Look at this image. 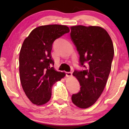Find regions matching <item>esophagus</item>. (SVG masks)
Segmentation results:
<instances>
[{
	"label": "esophagus",
	"instance_id": "34e87169",
	"mask_svg": "<svg viewBox=\"0 0 129 129\" xmlns=\"http://www.w3.org/2000/svg\"><path fill=\"white\" fill-rule=\"evenodd\" d=\"M66 75L67 77H70L72 76V72H66Z\"/></svg>",
	"mask_w": 129,
	"mask_h": 129
}]
</instances>
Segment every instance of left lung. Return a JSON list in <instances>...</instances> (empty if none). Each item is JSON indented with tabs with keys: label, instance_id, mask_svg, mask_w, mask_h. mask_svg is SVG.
I'll use <instances>...</instances> for the list:
<instances>
[{
	"label": "left lung",
	"instance_id": "8db88e82",
	"mask_svg": "<svg viewBox=\"0 0 129 129\" xmlns=\"http://www.w3.org/2000/svg\"><path fill=\"white\" fill-rule=\"evenodd\" d=\"M70 38L79 54L80 66L84 68L73 73L81 88L72 100L77 107L87 109L96 102L107 83L114 56L113 42L106 29L97 26H72Z\"/></svg>",
	"mask_w": 129,
	"mask_h": 129
}]
</instances>
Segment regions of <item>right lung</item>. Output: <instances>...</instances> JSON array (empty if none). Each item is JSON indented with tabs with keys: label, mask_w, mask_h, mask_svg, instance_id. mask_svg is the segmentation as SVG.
Here are the masks:
<instances>
[{
	"label": "right lung",
	"mask_w": 129,
	"mask_h": 129,
	"mask_svg": "<svg viewBox=\"0 0 129 129\" xmlns=\"http://www.w3.org/2000/svg\"><path fill=\"white\" fill-rule=\"evenodd\" d=\"M70 31L60 25L40 26L23 41L19 54V73L23 91L34 104L49 101L53 84L65 76L54 70L51 51L54 41Z\"/></svg>",
	"instance_id": "add662e5"
}]
</instances>
